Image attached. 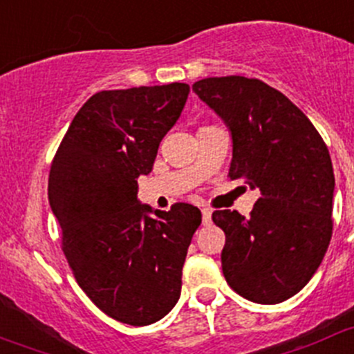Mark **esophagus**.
<instances>
[{
	"label": "esophagus",
	"instance_id": "1",
	"mask_svg": "<svg viewBox=\"0 0 354 354\" xmlns=\"http://www.w3.org/2000/svg\"><path fill=\"white\" fill-rule=\"evenodd\" d=\"M201 213H203V223H205V225H209V223H212V209L203 208Z\"/></svg>",
	"mask_w": 354,
	"mask_h": 354
}]
</instances>
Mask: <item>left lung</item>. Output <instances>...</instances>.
I'll return each mask as SVG.
<instances>
[{
  "instance_id": "left-lung-1",
  "label": "left lung",
  "mask_w": 354,
  "mask_h": 354,
  "mask_svg": "<svg viewBox=\"0 0 354 354\" xmlns=\"http://www.w3.org/2000/svg\"><path fill=\"white\" fill-rule=\"evenodd\" d=\"M192 91L229 129V177L260 191L250 218L213 213L225 232L227 284L253 303H282L310 282L330 243L335 180L327 146L306 115L261 80L208 77Z\"/></svg>"
}]
</instances>
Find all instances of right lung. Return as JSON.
I'll use <instances>...</instances> for the list:
<instances>
[{
  "instance_id": "add662e5",
  "label": "right lung",
  "mask_w": 354,
  "mask_h": 354,
  "mask_svg": "<svg viewBox=\"0 0 354 354\" xmlns=\"http://www.w3.org/2000/svg\"><path fill=\"white\" fill-rule=\"evenodd\" d=\"M189 86L101 91L77 111L50 170L48 198L77 284L103 313L149 325L180 297L182 267L201 212H170L138 199V177L153 170Z\"/></svg>"
}]
</instances>
